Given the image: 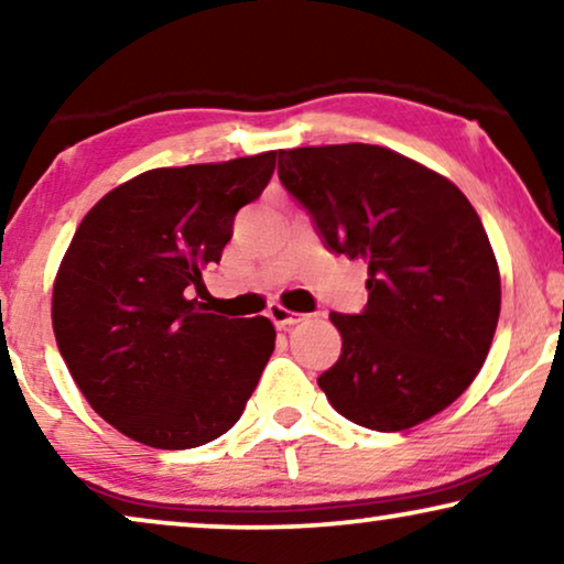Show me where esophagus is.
<instances>
[{"label": "esophagus", "mask_w": 564, "mask_h": 564, "mask_svg": "<svg viewBox=\"0 0 564 564\" xmlns=\"http://www.w3.org/2000/svg\"><path fill=\"white\" fill-rule=\"evenodd\" d=\"M267 315H269V321H272L274 326L280 328V330L290 328V326H295V323H300V321L305 318V315H300V313H292V311H288V307H282L280 303H272V305H269Z\"/></svg>", "instance_id": "esophagus-1"}]
</instances>
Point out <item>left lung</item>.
I'll list each match as a JSON object with an SVG mask.
<instances>
[{
    "label": "left lung",
    "mask_w": 564,
    "mask_h": 564,
    "mask_svg": "<svg viewBox=\"0 0 564 564\" xmlns=\"http://www.w3.org/2000/svg\"><path fill=\"white\" fill-rule=\"evenodd\" d=\"M280 182L328 251L367 264L365 311L330 313L341 357L318 377L344 419L403 431L452 405L480 372L500 274L480 218L442 174L367 143L280 151Z\"/></svg>",
    "instance_id": "obj_1"
}]
</instances>
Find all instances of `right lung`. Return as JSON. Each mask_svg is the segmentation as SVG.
<instances>
[{
	"mask_svg": "<svg viewBox=\"0 0 564 564\" xmlns=\"http://www.w3.org/2000/svg\"><path fill=\"white\" fill-rule=\"evenodd\" d=\"M276 151L151 169L99 199L53 284V334L102 419L156 449H192L241 419L269 357L272 321L226 318L192 297L234 218L274 174Z\"/></svg>",
	"mask_w": 564,
	"mask_h": 564,
	"instance_id": "right-lung-1",
	"label": "right lung"
}]
</instances>
